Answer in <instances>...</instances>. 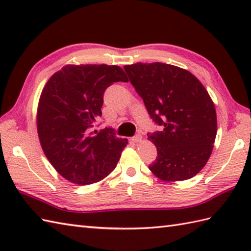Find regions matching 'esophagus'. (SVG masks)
<instances>
[{
	"instance_id": "34e87169",
	"label": "esophagus",
	"mask_w": 251,
	"mask_h": 251,
	"mask_svg": "<svg viewBox=\"0 0 251 251\" xmlns=\"http://www.w3.org/2000/svg\"><path fill=\"white\" fill-rule=\"evenodd\" d=\"M132 141L134 142H136V143H138V142H140L141 140H142V136L140 135V134H137L136 136H134L132 137V139H131Z\"/></svg>"
}]
</instances>
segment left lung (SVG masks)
<instances>
[{
    "label": "left lung",
    "mask_w": 251,
    "mask_h": 251,
    "mask_svg": "<svg viewBox=\"0 0 251 251\" xmlns=\"http://www.w3.org/2000/svg\"><path fill=\"white\" fill-rule=\"evenodd\" d=\"M132 86L161 131L148 134L157 149L151 172L163 181L188 180L209 159L217 135L215 104L188 70L162 62L125 66Z\"/></svg>",
    "instance_id": "8db88e82"
}]
</instances>
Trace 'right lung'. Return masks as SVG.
<instances>
[{"mask_svg": "<svg viewBox=\"0 0 251 251\" xmlns=\"http://www.w3.org/2000/svg\"><path fill=\"white\" fill-rule=\"evenodd\" d=\"M117 66L68 65L42 90L36 126L47 159L63 178L92 184L113 172L127 139L113 128L90 132L101 117L103 93L115 82H127Z\"/></svg>", "mask_w": 251, "mask_h": 251, "instance_id": "1", "label": "right lung"}]
</instances>
